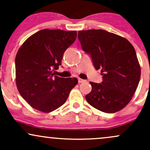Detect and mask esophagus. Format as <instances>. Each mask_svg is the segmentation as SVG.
Listing matches in <instances>:
<instances>
[{"instance_id": "obj_1", "label": "esophagus", "mask_w": 150, "mask_h": 150, "mask_svg": "<svg viewBox=\"0 0 150 150\" xmlns=\"http://www.w3.org/2000/svg\"><path fill=\"white\" fill-rule=\"evenodd\" d=\"M78 82H79V83H82V82H85V80H83V79L78 78Z\"/></svg>"}]
</instances>
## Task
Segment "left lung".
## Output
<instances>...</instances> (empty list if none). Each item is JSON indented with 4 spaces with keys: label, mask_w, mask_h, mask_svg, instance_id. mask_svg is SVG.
<instances>
[{
    "label": "left lung",
    "mask_w": 150,
    "mask_h": 150,
    "mask_svg": "<svg viewBox=\"0 0 150 150\" xmlns=\"http://www.w3.org/2000/svg\"><path fill=\"white\" fill-rule=\"evenodd\" d=\"M78 39L95 69H101L103 75L101 84L89 82L92 89L86 100L104 113L120 111L132 99L140 78L133 46L125 38L103 30L79 31Z\"/></svg>",
    "instance_id": "left-lung-1"
}]
</instances>
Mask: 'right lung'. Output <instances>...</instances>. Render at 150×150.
<instances>
[{
	"mask_svg": "<svg viewBox=\"0 0 150 150\" xmlns=\"http://www.w3.org/2000/svg\"><path fill=\"white\" fill-rule=\"evenodd\" d=\"M76 37V31L44 29L20 46L15 57V81L20 95L32 107L44 113L57 109L77 84L75 77L62 78L53 73Z\"/></svg>",
	"mask_w": 150,
	"mask_h": 150,
	"instance_id": "add662e5",
	"label": "right lung"
}]
</instances>
